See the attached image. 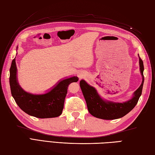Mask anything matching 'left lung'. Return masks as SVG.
Here are the masks:
<instances>
[{
  "label": "left lung",
  "instance_id": "obj_1",
  "mask_svg": "<svg viewBox=\"0 0 155 155\" xmlns=\"http://www.w3.org/2000/svg\"><path fill=\"white\" fill-rule=\"evenodd\" d=\"M139 64L140 73L143 77L142 83L134 93L132 98L124 103H114L104 101L99 96L94 87L88 84L84 80L80 81V87L86 101L88 112L93 116L105 120L117 119L124 117L133 109L142 94L144 83V65L142 59L140 57Z\"/></svg>",
  "mask_w": 155,
  "mask_h": 155
}]
</instances>
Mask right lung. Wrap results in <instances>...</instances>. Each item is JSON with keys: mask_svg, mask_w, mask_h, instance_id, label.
Here are the masks:
<instances>
[{"mask_svg": "<svg viewBox=\"0 0 155 155\" xmlns=\"http://www.w3.org/2000/svg\"><path fill=\"white\" fill-rule=\"evenodd\" d=\"M78 78L72 77L62 80L51 91L44 94H33L25 91L17 80L15 58L10 68L9 82L12 97L18 106L27 114L40 118L57 117L62 114L68 86Z\"/></svg>", "mask_w": 155, "mask_h": 155, "instance_id": "obj_1", "label": "right lung"}]
</instances>
